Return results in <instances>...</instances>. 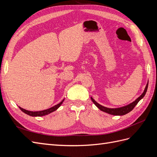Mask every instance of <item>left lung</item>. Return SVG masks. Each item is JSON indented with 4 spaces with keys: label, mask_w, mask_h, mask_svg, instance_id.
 Returning <instances> with one entry per match:
<instances>
[{
    "label": "left lung",
    "mask_w": 157,
    "mask_h": 157,
    "mask_svg": "<svg viewBox=\"0 0 157 157\" xmlns=\"http://www.w3.org/2000/svg\"><path fill=\"white\" fill-rule=\"evenodd\" d=\"M148 83H149V81L147 82V84H146V86L145 88L144 92L142 93V94L139 98H137L136 100L134 101H133L132 103L128 104V105H127L121 107H118V108L105 107L100 105V104H99L98 102H96L92 97H91V99L93 101V103L95 104V105H96V106L103 112L107 113L108 114H110V115H118V116L124 115H126V114L130 112L132 109L135 107V106L137 105V103H138L141 100V99L145 96V95L147 92V88H148Z\"/></svg>",
    "instance_id": "1"
}]
</instances>
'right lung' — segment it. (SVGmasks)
<instances>
[{
  "mask_svg": "<svg viewBox=\"0 0 157 157\" xmlns=\"http://www.w3.org/2000/svg\"><path fill=\"white\" fill-rule=\"evenodd\" d=\"M63 101H64V99L59 103L57 104V105L53 106L52 107H50L48 109H45V110H43V111H30L26 110V109H23L20 107H20V109L23 113H25V114H27V115H29V116H31V117H42V116L48 115V114L56 111L57 109H58L61 106V105L62 104Z\"/></svg>",
  "mask_w": 157,
  "mask_h": 157,
  "instance_id": "1",
  "label": "right lung"
}]
</instances>
